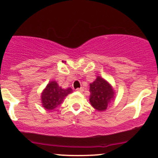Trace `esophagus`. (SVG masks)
I'll return each mask as SVG.
<instances>
[{
  "instance_id": "34e87169",
  "label": "esophagus",
  "mask_w": 158,
  "mask_h": 158,
  "mask_svg": "<svg viewBox=\"0 0 158 158\" xmlns=\"http://www.w3.org/2000/svg\"><path fill=\"white\" fill-rule=\"evenodd\" d=\"M76 90H77V91H78V92H81V93H82L83 91L84 90V88H83V87H81V88H78V89H76Z\"/></svg>"
}]
</instances>
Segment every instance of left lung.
<instances>
[{
  "instance_id": "8db88e82",
  "label": "left lung",
  "mask_w": 158,
  "mask_h": 158,
  "mask_svg": "<svg viewBox=\"0 0 158 158\" xmlns=\"http://www.w3.org/2000/svg\"><path fill=\"white\" fill-rule=\"evenodd\" d=\"M89 102L99 111H106L115 97V90L113 86L100 76H97L96 79L89 84Z\"/></svg>"
}]
</instances>
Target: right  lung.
<instances>
[{"mask_svg": "<svg viewBox=\"0 0 158 158\" xmlns=\"http://www.w3.org/2000/svg\"><path fill=\"white\" fill-rule=\"evenodd\" d=\"M72 93V89L71 87L63 89L59 86L56 81H50L41 93L42 106L49 111L53 110L62 103L66 96Z\"/></svg>", "mask_w": 158, "mask_h": 158, "instance_id": "right-lung-1", "label": "right lung"}]
</instances>
